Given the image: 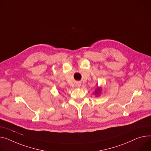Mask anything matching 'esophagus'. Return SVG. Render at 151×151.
<instances>
[{"label":"esophagus","mask_w":151,"mask_h":151,"mask_svg":"<svg viewBox=\"0 0 151 151\" xmlns=\"http://www.w3.org/2000/svg\"><path fill=\"white\" fill-rule=\"evenodd\" d=\"M76 86H77L78 87H80V84H78L76 85Z\"/></svg>","instance_id":"1"}]
</instances>
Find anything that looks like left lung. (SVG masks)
<instances>
[{
    "label": "left lung",
    "instance_id": "1",
    "mask_svg": "<svg viewBox=\"0 0 151 151\" xmlns=\"http://www.w3.org/2000/svg\"><path fill=\"white\" fill-rule=\"evenodd\" d=\"M101 92H102V88H101V87H98L95 89V91L94 92V94H95V96H99L100 95H101Z\"/></svg>",
    "mask_w": 151,
    "mask_h": 151
}]
</instances>
